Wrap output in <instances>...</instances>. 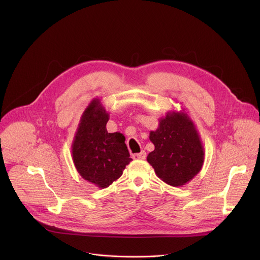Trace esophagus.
<instances>
[{
  "mask_svg": "<svg viewBox=\"0 0 260 260\" xmlns=\"http://www.w3.org/2000/svg\"><path fill=\"white\" fill-rule=\"evenodd\" d=\"M134 159H145L146 158V152L145 151H141L140 153H136L133 155Z\"/></svg>",
  "mask_w": 260,
  "mask_h": 260,
  "instance_id": "1",
  "label": "esophagus"
}]
</instances>
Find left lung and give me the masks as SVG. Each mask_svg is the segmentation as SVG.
Listing matches in <instances>:
<instances>
[{
	"label": "left lung",
	"instance_id": "left-lung-1",
	"mask_svg": "<svg viewBox=\"0 0 260 260\" xmlns=\"http://www.w3.org/2000/svg\"><path fill=\"white\" fill-rule=\"evenodd\" d=\"M154 150L147 156L156 176L171 186H182L202 170L205 159L200 134L188 114L169 111L159 119L158 127L150 132Z\"/></svg>",
	"mask_w": 260,
	"mask_h": 260
}]
</instances>
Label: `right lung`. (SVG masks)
I'll return each mask as SVG.
<instances>
[{
    "label": "right lung",
    "mask_w": 260,
    "mask_h": 260,
    "mask_svg": "<svg viewBox=\"0 0 260 260\" xmlns=\"http://www.w3.org/2000/svg\"><path fill=\"white\" fill-rule=\"evenodd\" d=\"M109 113L99 98L84 110L72 143V157L80 176L106 188L121 177L129 158L122 134L108 133Z\"/></svg>",
    "instance_id": "right-lung-1"
}]
</instances>
